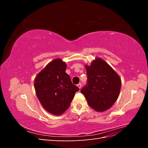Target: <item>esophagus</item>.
Segmentation results:
<instances>
[{"label": "esophagus", "mask_w": 148, "mask_h": 148, "mask_svg": "<svg viewBox=\"0 0 148 148\" xmlns=\"http://www.w3.org/2000/svg\"><path fill=\"white\" fill-rule=\"evenodd\" d=\"M77 86L78 87L79 89H81V88H82V84H81V83L78 84H77Z\"/></svg>", "instance_id": "1"}]
</instances>
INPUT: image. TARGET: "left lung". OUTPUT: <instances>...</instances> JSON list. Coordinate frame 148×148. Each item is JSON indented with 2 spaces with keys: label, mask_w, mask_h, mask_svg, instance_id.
Segmentation results:
<instances>
[{
  "label": "left lung",
  "mask_w": 148,
  "mask_h": 148,
  "mask_svg": "<svg viewBox=\"0 0 148 148\" xmlns=\"http://www.w3.org/2000/svg\"><path fill=\"white\" fill-rule=\"evenodd\" d=\"M88 84L81 92L88 105L97 112L110 109L117 100L122 82L116 71L99 57H96L91 65H85Z\"/></svg>",
  "instance_id": "left-lung-1"
}]
</instances>
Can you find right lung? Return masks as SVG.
<instances>
[{"label": "right lung", "mask_w": 148, "mask_h": 148, "mask_svg": "<svg viewBox=\"0 0 148 148\" xmlns=\"http://www.w3.org/2000/svg\"><path fill=\"white\" fill-rule=\"evenodd\" d=\"M66 64L58 58L52 60L34 79L36 96L43 108L54 115H60L69 109L79 88L71 83L65 72Z\"/></svg>", "instance_id": "add662e5"}]
</instances>
